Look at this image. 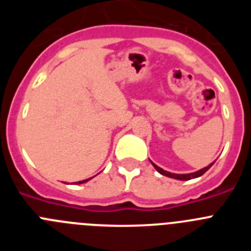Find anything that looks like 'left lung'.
<instances>
[{
    "label": "left lung",
    "instance_id": "left-lung-1",
    "mask_svg": "<svg viewBox=\"0 0 251 251\" xmlns=\"http://www.w3.org/2000/svg\"><path fill=\"white\" fill-rule=\"evenodd\" d=\"M151 162H152V161H151ZM152 165L154 166V168H156V170L158 171L159 174H161V175H163V176L171 177V178L181 179V181H187V179H192V178H196V177H200V176H202V175L205 174L206 171H207L208 168L211 167V166L214 165V163H211V165H210V166H207V167L202 168V170L197 171V172H194V174H186V175H177V174H171V172H167V171L162 170L161 167H158V166H157V165H154V163H153V162H152Z\"/></svg>",
    "mask_w": 251,
    "mask_h": 251
}]
</instances>
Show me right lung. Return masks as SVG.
I'll use <instances>...</instances> for the list:
<instances>
[{
  "instance_id": "obj_1",
  "label": "right lung",
  "mask_w": 251,
  "mask_h": 251,
  "mask_svg": "<svg viewBox=\"0 0 251 251\" xmlns=\"http://www.w3.org/2000/svg\"><path fill=\"white\" fill-rule=\"evenodd\" d=\"M90 178H88V179H83V181H79V182L77 183H84V182H86V181H89Z\"/></svg>"
}]
</instances>
